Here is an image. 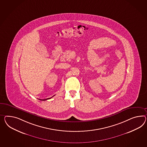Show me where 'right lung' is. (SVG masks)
I'll return each instance as SVG.
<instances>
[{"label": "right lung", "mask_w": 147, "mask_h": 147, "mask_svg": "<svg viewBox=\"0 0 147 147\" xmlns=\"http://www.w3.org/2000/svg\"><path fill=\"white\" fill-rule=\"evenodd\" d=\"M53 96H52V97H53ZM46 98V99H44V100H42V101H45V100H48V99H49V98Z\"/></svg>", "instance_id": "obj_1"}]
</instances>
